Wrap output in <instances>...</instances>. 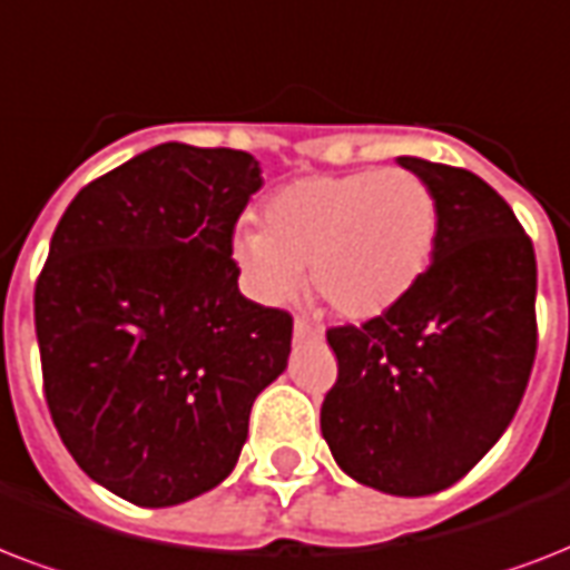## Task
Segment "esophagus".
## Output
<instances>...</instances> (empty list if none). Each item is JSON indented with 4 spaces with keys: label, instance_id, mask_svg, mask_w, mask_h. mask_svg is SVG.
Wrapping results in <instances>:
<instances>
[{
    "label": "esophagus",
    "instance_id": "1",
    "mask_svg": "<svg viewBox=\"0 0 570 570\" xmlns=\"http://www.w3.org/2000/svg\"><path fill=\"white\" fill-rule=\"evenodd\" d=\"M293 334H295V340H322V334H325V331L316 328V325H311L307 320H295Z\"/></svg>",
    "mask_w": 570,
    "mask_h": 570
}]
</instances>
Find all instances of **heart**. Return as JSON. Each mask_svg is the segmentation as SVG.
Instances as JSON below:
<instances>
[{
	"label": "heart",
	"mask_w": 570,
	"mask_h": 570,
	"mask_svg": "<svg viewBox=\"0 0 570 570\" xmlns=\"http://www.w3.org/2000/svg\"><path fill=\"white\" fill-rule=\"evenodd\" d=\"M438 233V195L414 171L313 174L266 197L263 230L239 227L233 257L259 302H289L307 268L331 311L375 320L420 286Z\"/></svg>",
	"instance_id": "obj_1"
}]
</instances>
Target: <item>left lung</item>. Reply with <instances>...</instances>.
Instances as JSON below:
<instances>
[{"mask_svg":"<svg viewBox=\"0 0 570 570\" xmlns=\"http://www.w3.org/2000/svg\"><path fill=\"white\" fill-rule=\"evenodd\" d=\"M441 204L438 250L405 302L328 331L337 384L322 438L340 470L425 497L476 468L512 423L535 361V250L482 177L399 156Z\"/></svg>","mask_w":570,"mask_h":570,"instance_id":"8db88e82","label":"left lung"}]
</instances>
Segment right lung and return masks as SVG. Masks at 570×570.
<instances>
[{
	"label": "right lung",
	"mask_w": 570,
	"mask_h": 570,
	"mask_svg": "<svg viewBox=\"0 0 570 570\" xmlns=\"http://www.w3.org/2000/svg\"><path fill=\"white\" fill-rule=\"evenodd\" d=\"M263 186L230 147L156 145L88 183L35 286L43 390L67 452L120 500L165 509L230 476L293 316L239 293L233 227Z\"/></svg>",
	"instance_id": "obj_1"
}]
</instances>
